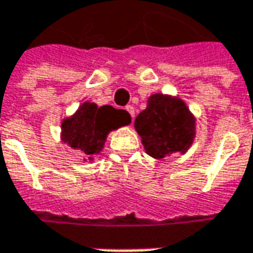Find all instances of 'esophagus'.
Wrapping results in <instances>:
<instances>
[{"label": "esophagus", "mask_w": 253, "mask_h": 253, "mask_svg": "<svg viewBox=\"0 0 253 253\" xmlns=\"http://www.w3.org/2000/svg\"><path fill=\"white\" fill-rule=\"evenodd\" d=\"M126 111L129 112V115L132 117V120L135 118V108L132 107V105H126Z\"/></svg>", "instance_id": "34e87169"}]
</instances>
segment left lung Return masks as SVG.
<instances>
[{"label":"left lung","instance_id":"8db88e82","mask_svg":"<svg viewBox=\"0 0 253 253\" xmlns=\"http://www.w3.org/2000/svg\"><path fill=\"white\" fill-rule=\"evenodd\" d=\"M135 128L145 151L152 158L163 159L174 152H184L194 138V118L179 98L153 94L146 110L136 117Z\"/></svg>","mask_w":253,"mask_h":253}]
</instances>
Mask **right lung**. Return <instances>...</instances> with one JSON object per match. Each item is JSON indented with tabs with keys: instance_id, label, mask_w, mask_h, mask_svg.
I'll return each mask as SVG.
<instances>
[{
	"instance_id": "right-lung-1",
	"label": "right lung",
	"mask_w": 253,
	"mask_h": 253,
	"mask_svg": "<svg viewBox=\"0 0 253 253\" xmlns=\"http://www.w3.org/2000/svg\"><path fill=\"white\" fill-rule=\"evenodd\" d=\"M129 122L131 115L125 110L84 102L72 118L64 120L62 124V139L74 149H79L83 156H92L102 149L108 132Z\"/></svg>"
}]
</instances>
